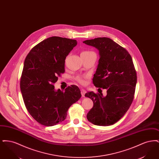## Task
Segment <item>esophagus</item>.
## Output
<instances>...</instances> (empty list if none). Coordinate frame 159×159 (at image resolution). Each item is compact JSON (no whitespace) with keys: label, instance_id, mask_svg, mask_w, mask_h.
<instances>
[{"label":"esophagus","instance_id":"obj_1","mask_svg":"<svg viewBox=\"0 0 159 159\" xmlns=\"http://www.w3.org/2000/svg\"><path fill=\"white\" fill-rule=\"evenodd\" d=\"M86 93V91L84 89H81V94H82V96L84 97V95Z\"/></svg>","mask_w":159,"mask_h":159}]
</instances>
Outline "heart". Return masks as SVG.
I'll return each mask as SVG.
<instances>
[{
    "instance_id": "obj_1",
    "label": "heart",
    "mask_w": 159,
    "mask_h": 159,
    "mask_svg": "<svg viewBox=\"0 0 159 159\" xmlns=\"http://www.w3.org/2000/svg\"><path fill=\"white\" fill-rule=\"evenodd\" d=\"M93 53H94V52H92V51H84L81 53V55H88V54ZM86 78V76H82V75H77V76L75 77V79L78 83L82 84H84L86 83V80H85Z\"/></svg>"
}]
</instances>
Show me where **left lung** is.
Instances as JSON below:
<instances>
[{
    "instance_id": "1",
    "label": "left lung",
    "mask_w": 159,
    "mask_h": 159,
    "mask_svg": "<svg viewBox=\"0 0 159 159\" xmlns=\"http://www.w3.org/2000/svg\"><path fill=\"white\" fill-rule=\"evenodd\" d=\"M83 43L98 49L100 58L92 82L98 89H107L106 96L99 91L86 93L85 97L93 102L87 119L95 125H113L127 112L134 100L137 76L132 58L126 49L110 38H95Z\"/></svg>"
}]
</instances>
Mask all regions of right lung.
<instances>
[{"mask_svg":"<svg viewBox=\"0 0 159 159\" xmlns=\"http://www.w3.org/2000/svg\"><path fill=\"white\" fill-rule=\"evenodd\" d=\"M76 40L53 36L34 46L27 55L20 80L25 107L33 118L46 126L64 121L68 108L81 98L80 89L71 85L55 91L53 84L65 72L66 57Z\"/></svg>","mask_w":159,"mask_h":159,"instance_id":"add662e5","label":"right lung"}]
</instances>
